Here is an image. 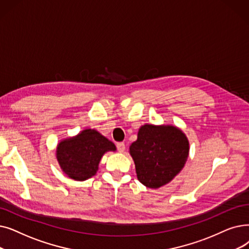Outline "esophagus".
Instances as JSON below:
<instances>
[{
  "label": "esophagus",
  "mask_w": 249,
  "mask_h": 249,
  "mask_svg": "<svg viewBox=\"0 0 249 249\" xmlns=\"http://www.w3.org/2000/svg\"><path fill=\"white\" fill-rule=\"evenodd\" d=\"M117 149L120 151V153H123L125 150V143L124 142H118L117 143Z\"/></svg>",
  "instance_id": "1"
}]
</instances>
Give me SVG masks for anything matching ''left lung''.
Masks as SVG:
<instances>
[{
    "instance_id": "left-lung-1",
    "label": "left lung",
    "mask_w": 249,
    "mask_h": 249,
    "mask_svg": "<svg viewBox=\"0 0 249 249\" xmlns=\"http://www.w3.org/2000/svg\"><path fill=\"white\" fill-rule=\"evenodd\" d=\"M137 179L149 188L168 184L184 167L189 142L179 128L172 125L145 124L139 128L137 140L129 147Z\"/></svg>"
}]
</instances>
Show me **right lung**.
<instances>
[{
	"label": "right lung",
	"instance_id": "obj_1",
	"mask_svg": "<svg viewBox=\"0 0 249 249\" xmlns=\"http://www.w3.org/2000/svg\"><path fill=\"white\" fill-rule=\"evenodd\" d=\"M115 144L94 129H84L74 137L63 139L57 146V160L69 178L84 181L99 170L102 157L115 151Z\"/></svg>",
	"mask_w": 249,
	"mask_h": 249
}]
</instances>
